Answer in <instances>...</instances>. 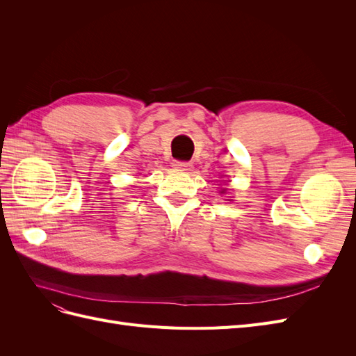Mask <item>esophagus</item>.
<instances>
[{"label":"esophagus","instance_id":"34e87169","mask_svg":"<svg viewBox=\"0 0 356 356\" xmlns=\"http://www.w3.org/2000/svg\"><path fill=\"white\" fill-rule=\"evenodd\" d=\"M172 166L177 168V169H184V170H188L191 168V163L190 161H181V160H174V163H172Z\"/></svg>","mask_w":356,"mask_h":356}]
</instances>
